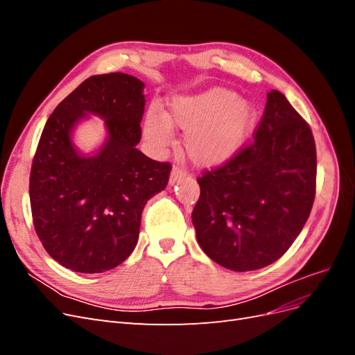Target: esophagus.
I'll return each instance as SVG.
<instances>
[{"mask_svg": "<svg viewBox=\"0 0 355 355\" xmlns=\"http://www.w3.org/2000/svg\"><path fill=\"white\" fill-rule=\"evenodd\" d=\"M185 176V171L182 170L180 167H178V166H175L173 168H171V173H170V184L171 185H175L176 182H179L182 178Z\"/></svg>", "mask_w": 355, "mask_h": 355, "instance_id": "obj_1", "label": "esophagus"}]
</instances>
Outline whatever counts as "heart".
Returning <instances> with one entry per match:
<instances>
[{"label":"heart","mask_w":355,"mask_h":355,"mask_svg":"<svg viewBox=\"0 0 355 355\" xmlns=\"http://www.w3.org/2000/svg\"><path fill=\"white\" fill-rule=\"evenodd\" d=\"M253 105L228 89L213 87L191 96H176L166 114L149 110L144 135L157 149L173 142V128L184 130L182 146L198 167H220L237 155L254 130Z\"/></svg>","instance_id":"b5f03b06"}]
</instances>
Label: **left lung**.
I'll list each match as a JSON object with an SVG mask.
<instances>
[{
    "mask_svg": "<svg viewBox=\"0 0 355 355\" xmlns=\"http://www.w3.org/2000/svg\"><path fill=\"white\" fill-rule=\"evenodd\" d=\"M315 175L313 132L286 96L271 90L254 141L198 178L192 223L202 252L239 272L280 259L308 220Z\"/></svg>",
    "mask_w": 355,
    "mask_h": 355,
    "instance_id": "left-lung-1",
    "label": "left lung"
}]
</instances>
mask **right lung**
<instances>
[{"mask_svg": "<svg viewBox=\"0 0 355 355\" xmlns=\"http://www.w3.org/2000/svg\"><path fill=\"white\" fill-rule=\"evenodd\" d=\"M145 84L123 72L83 81L53 111L41 133L29 178L34 227L47 253L75 272L123 263L139 239L146 201L167 187L171 166L139 151ZM90 114L107 137L93 155L73 144Z\"/></svg>", "mask_w": 355, "mask_h": 355, "instance_id": "obj_1", "label": "right lung"}]
</instances>
